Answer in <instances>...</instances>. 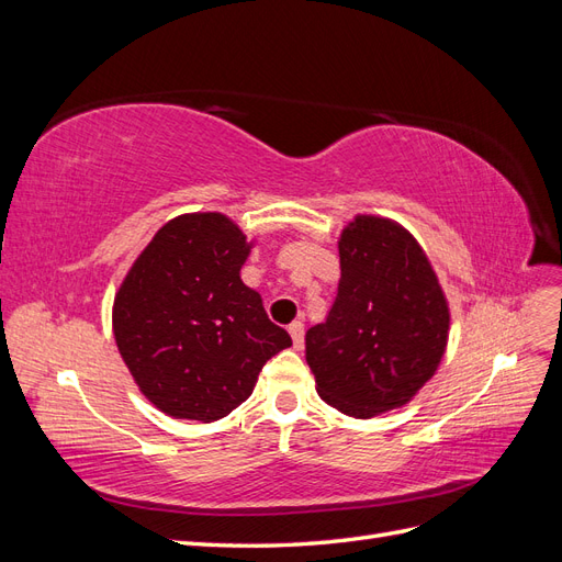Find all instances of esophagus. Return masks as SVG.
I'll return each mask as SVG.
<instances>
[{
    "label": "esophagus",
    "instance_id": "1",
    "mask_svg": "<svg viewBox=\"0 0 562 562\" xmlns=\"http://www.w3.org/2000/svg\"><path fill=\"white\" fill-rule=\"evenodd\" d=\"M288 333H291V337H293V347L302 349V345H304V323L293 321L291 326H288Z\"/></svg>",
    "mask_w": 562,
    "mask_h": 562
}]
</instances>
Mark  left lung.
Returning <instances> with one entry per match:
<instances>
[{
  "label": "left lung",
  "mask_w": 562,
  "mask_h": 562,
  "mask_svg": "<svg viewBox=\"0 0 562 562\" xmlns=\"http://www.w3.org/2000/svg\"><path fill=\"white\" fill-rule=\"evenodd\" d=\"M337 297L307 330L318 396L368 419L405 405L443 359L450 310L415 236L394 220L356 215L339 234Z\"/></svg>",
  "instance_id": "left-lung-1"
}]
</instances>
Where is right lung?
I'll return each instance as SVG.
<instances>
[{
  "label": "right lung",
  "instance_id": "right-lung-1",
  "mask_svg": "<svg viewBox=\"0 0 562 562\" xmlns=\"http://www.w3.org/2000/svg\"><path fill=\"white\" fill-rule=\"evenodd\" d=\"M248 252L227 215L190 213L166 223L128 269L114 339L161 413L206 424L229 415L271 356L293 345L239 277Z\"/></svg>",
  "mask_w": 562,
  "mask_h": 562
}]
</instances>
